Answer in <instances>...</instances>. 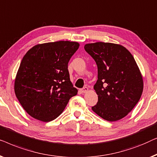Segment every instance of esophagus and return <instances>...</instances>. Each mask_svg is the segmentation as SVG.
I'll return each instance as SVG.
<instances>
[{
	"label": "esophagus",
	"mask_w": 157,
	"mask_h": 157,
	"mask_svg": "<svg viewBox=\"0 0 157 157\" xmlns=\"http://www.w3.org/2000/svg\"><path fill=\"white\" fill-rule=\"evenodd\" d=\"M79 91L81 92V93H86V92L88 91V87H83L82 89L79 90Z\"/></svg>",
	"instance_id": "obj_1"
}]
</instances>
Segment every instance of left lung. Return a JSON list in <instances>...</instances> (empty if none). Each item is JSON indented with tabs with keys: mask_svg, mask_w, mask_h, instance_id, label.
Returning a JSON list of instances; mask_svg holds the SVG:
<instances>
[{
	"mask_svg": "<svg viewBox=\"0 0 157 157\" xmlns=\"http://www.w3.org/2000/svg\"><path fill=\"white\" fill-rule=\"evenodd\" d=\"M98 65L94 90L98 101L92 111L104 120L115 122L127 115L142 96L144 82L140 68L127 48L119 44L98 42L85 45Z\"/></svg>",
	"mask_w": 157,
	"mask_h": 157,
	"instance_id": "8db88e82",
	"label": "left lung"
}]
</instances>
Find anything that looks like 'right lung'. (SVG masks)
Wrapping results in <instances>:
<instances>
[{
	"instance_id": "right-lung-1",
	"label": "right lung",
	"mask_w": 157,
	"mask_h": 157,
	"mask_svg": "<svg viewBox=\"0 0 157 157\" xmlns=\"http://www.w3.org/2000/svg\"><path fill=\"white\" fill-rule=\"evenodd\" d=\"M78 42L37 44L26 52L15 79L16 98L25 112L42 122L61 114L78 94L70 79L69 60L79 48Z\"/></svg>"
}]
</instances>
